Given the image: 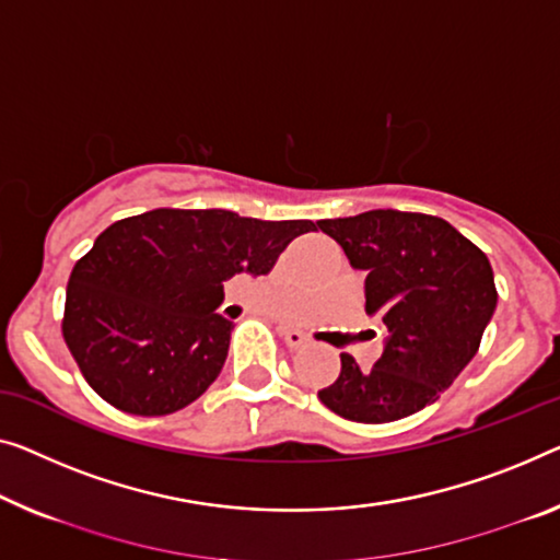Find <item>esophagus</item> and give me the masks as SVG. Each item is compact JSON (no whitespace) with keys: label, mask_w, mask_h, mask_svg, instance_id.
Segmentation results:
<instances>
[{"label":"esophagus","mask_w":560,"mask_h":560,"mask_svg":"<svg viewBox=\"0 0 560 560\" xmlns=\"http://www.w3.org/2000/svg\"><path fill=\"white\" fill-rule=\"evenodd\" d=\"M281 337H283V341H287L289 349H302V347H306V341H308L304 334L296 331V329H283Z\"/></svg>","instance_id":"esophagus-1"}]
</instances>
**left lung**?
Listing matches in <instances>:
<instances>
[{"instance_id":"obj_1","label":"left lung","mask_w":560,"mask_h":560,"mask_svg":"<svg viewBox=\"0 0 560 560\" xmlns=\"http://www.w3.org/2000/svg\"><path fill=\"white\" fill-rule=\"evenodd\" d=\"M366 271L364 312L387 327L372 370L352 354L319 399L352 422L402 420L435 402L478 352L495 312L493 266L472 241L428 213L380 208L316 221Z\"/></svg>"}]
</instances>
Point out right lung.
<instances>
[{"label": "right lung", "mask_w": 560, "mask_h": 560, "mask_svg": "<svg viewBox=\"0 0 560 560\" xmlns=\"http://www.w3.org/2000/svg\"><path fill=\"white\" fill-rule=\"evenodd\" d=\"M312 221L155 208L107 226L67 281L62 337L105 402L140 417L178 412L213 385L233 322L223 281L264 277Z\"/></svg>", "instance_id": "add662e5"}]
</instances>
